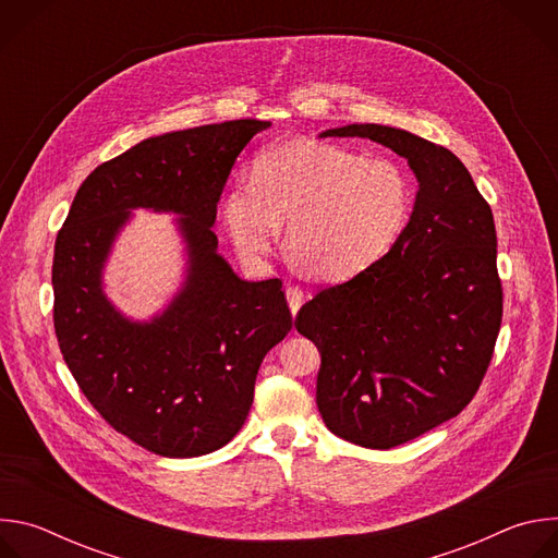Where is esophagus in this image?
<instances>
[{
  "instance_id": "esophagus-1",
  "label": "esophagus",
  "mask_w": 558,
  "mask_h": 558,
  "mask_svg": "<svg viewBox=\"0 0 558 558\" xmlns=\"http://www.w3.org/2000/svg\"><path fill=\"white\" fill-rule=\"evenodd\" d=\"M304 298H306V293H304L300 287H287V302H289V308H291L293 315H295L298 308L302 306Z\"/></svg>"
}]
</instances>
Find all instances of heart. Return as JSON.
Instances as JSON below:
<instances>
[{
    "mask_svg": "<svg viewBox=\"0 0 558 558\" xmlns=\"http://www.w3.org/2000/svg\"><path fill=\"white\" fill-rule=\"evenodd\" d=\"M413 214V185L390 158L287 141L263 149L250 183H235L222 201V222L235 252L260 263L278 241L308 278L351 280L379 263L400 241Z\"/></svg>",
    "mask_w": 558,
    "mask_h": 558,
    "instance_id": "1",
    "label": "heart"
}]
</instances>
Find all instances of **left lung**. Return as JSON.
Instances as JSON below:
<instances>
[{"label":"left lung","instance_id":"left-lung-1","mask_svg":"<svg viewBox=\"0 0 558 558\" xmlns=\"http://www.w3.org/2000/svg\"><path fill=\"white\" fill-rule=\"evenodd\" d=\"M404 156L420 190L392 250L295 315L320 351L315 400L327 428L388 450L457 417L480 390L504 315L493 209L459 158L377 123L327 130Z\"/></svg>","mask_w":558,"mask_h":558}]
</instances>
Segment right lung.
I'll return each mask as SVG.
<instances>
[{
	"mask_svg": "<svg viewBox=\"0 0 558 558\" xmlns=\"http://www.w3.org/2000/svg\"><path fill=\"white\" fill-rule=\"evenodd\" d=\"M269 121L151 136L99 166L57 233L54 333L78 388L121 435L161 457H201L243 428L260 362L293 327L282 280L247 282L216 254V205L238 154ZM136 206L181 213L184 289L149 324L105 298L102 265Z\"/></svg>",
	"mask_w": 558,
	"mask_h": 558,
	"instance_id": "1",
	"label": "right lung"
}]
</instances>
